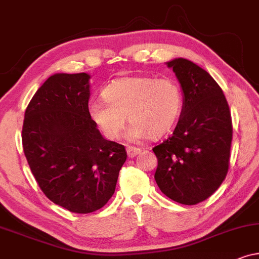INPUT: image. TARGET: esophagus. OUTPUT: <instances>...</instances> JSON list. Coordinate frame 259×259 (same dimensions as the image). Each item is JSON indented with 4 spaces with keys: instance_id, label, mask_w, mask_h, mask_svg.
<instances>
[{
    "instance_id": "34e87169",
    "label": "esophagus",
    "mask_w": 259,
    "mask_h": 259,
    "mask_svg": "<svg viewBox=\"0 0 259 259\" xmlns=\"http://www.w3.org/2000/svg\"><path fill=\"white\" fill-rule=\"evenodd\" d=\"M140 152H141V150H140L139 147H132V146L127 147V154H128L130 158L137 157V155L139 154Z\"/></svg>"
}]
</instances>
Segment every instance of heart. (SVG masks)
I'll return each instance as SVG.
<instances>
[{
	"label": "heart",
	"mask_w": 259,
	"mask_h": 259,
	"mask_svg": "<svg viewBox=\"0 0 259 259\" xmlns=\"http://www.w3.org/2000/svg\"><path fill=\"white\" fill-rule=\"evenodd\" d=\"M102 97L105 101L90 102L88 115L108 140L118 139L127 119L133 123L131 140L159 139L176 125L183 105L179 84L168 77H121L106 86Z\"/></svg>",
	"instance_id": "heart-1"
}]
</instances>
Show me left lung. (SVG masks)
<instances>
[{"mask_svg": "<svg viewBox=\"0 0 259 259\" xmlns=\"http://www.w3.org/2000/svg\"><path fill=\"white\" fill-rule=\"evenodd\" d=\"M183 90L182 114L173 134L153 147L154 179L169 199L196 205L213 194L228 175L231 113L222 88L206 70L186 59L166 62Z\"/></svg>", "mask_w": 259, "mask_h": 259, "instance_id": "1", "label": "left lung"}]
</instances>
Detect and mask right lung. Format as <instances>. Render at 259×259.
Returning a JSON list of instances; mask_svg holds the SVG:
<instances>
[{
  "label": "right lung",
  "mask_w": 259,
  "mask_h": 259,
  "mask_svg": "<svg viewBox=\"0 0 259 259\" xmlns=\"http://www.w3.org/2000/svg\"><path fill=\"white\" fill-rule=\"evenodd\" d=\"M87 73H58L38 88L24 113L22 145L42 192L74 213L105 206L126 161L123 145L106 140L88 115Z\"/></svg>",
  "instance_id": "1"
}]
</instances>
